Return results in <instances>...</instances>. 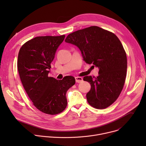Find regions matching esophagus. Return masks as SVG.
Wrapping results in <instances>:
<instances>
[{"mask_svg": "<svg viewBox=\"0 0 146 146\" xmlns=\"http://www.w3.org/2000/svg\"><path fill=\"white\" fill-rule=\"evenodd\" d=\"M75 79H76V82H81L83 81L82 78L81 77H76Z\"/></svg>", "mask_w": 146, "mask_h": 146, "instance_id": "1", "label": "esophagus"}]
</instances>
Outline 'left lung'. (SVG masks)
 Listing matches in <instances>:
<instances>
[{
	"mask_svg": "<svg viewBox=\"0 0 146 146\" xmlns=\"http://www.w3.org/2000/svg\"><path fill=\"white\" fill-rule=\"evenodd\" d=\"M65 42L78 47L86 63L99 69L97 77L83 78L91 87L86 95L88 103L98 109L110 106L119 96L127 76V54L119 38L110 31L92 26L69 34Z\"/></svg>",
	"mask_w": 146,
	"mask_h": 146,
	"instance_id": "obj_1",
	"label": "left lung"
}]
</instances>
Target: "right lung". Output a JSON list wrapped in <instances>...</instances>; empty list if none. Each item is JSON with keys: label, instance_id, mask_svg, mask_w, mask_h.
I'll list each match as a JSON object with an SVG mask.
<instances>
[{"label": "right lung", "instance_id": "add662e5", "mask_svg": "<svg viewBox=\"0 0 146 146\" xmlns=\"http://www.w3.org/2000/svg\"><path fill=\"white\" fill-rule=\"evenodd\" d=\"M65 35L36 37L21 47L17 68L23 86L33 105L44 113L55 115L67 106L66 92L74 85L72 76L56 80L48 73L56 51Z\"/></svg>", "mask_w": 146, "mask_h": 146}]
</instances>
